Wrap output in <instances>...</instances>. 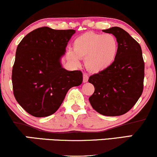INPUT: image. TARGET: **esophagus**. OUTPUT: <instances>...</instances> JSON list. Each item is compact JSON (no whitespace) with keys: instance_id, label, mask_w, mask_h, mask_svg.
I'll list each match as a JSON object with an SVG mask.
<instances>
[{"instance_id":"34e87169","label":"esophagus","mask_w":157,"mask_h":157,"mask_svg":"<svg viewBox=\"0 0 157 157\" xmlns=\"http://www.w3.org/2000/svg\"><path fill=\"white\" fill-rule=\"evenodd\" d=\"M88 80V75L87 74L83 75V82H87Z\"/></svg>"}]
</instances>
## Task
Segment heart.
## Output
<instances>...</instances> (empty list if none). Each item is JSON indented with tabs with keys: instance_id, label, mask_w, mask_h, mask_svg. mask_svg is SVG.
Listing matches in <instances>:
<instances>
[{
	"instance_id": "1",
	"label": "heart",
	"mask_w": 157,
	"mask_h": 157,
	"mask_svg": "<svg viewBox=\"0 0 157 157\" xmlns=\"http://www.w3.org/2000/svg\"><path fill=\"white\" fill-rule=\"evenodd\" d=\"M118 52V40L113 34L87 32L75 39L73 50L68 51V56L77 63L80 58H85L87 69L97 72L108 68Z\"/></svg>"
}]
</instances>
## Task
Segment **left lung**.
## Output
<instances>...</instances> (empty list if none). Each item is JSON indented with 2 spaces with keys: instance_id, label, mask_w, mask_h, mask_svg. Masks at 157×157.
I'll return each instance as SVG.
<instances>
[{
  "instance_id": "left-lung-1",
  "label": "left lung",
  "mask_w": 157,
  "mask_h": 157,
  "mask_svg": "<svg viewBox=\"0 0 157 157\" xmlns=\"http://www.w3.org/2000/svg\"><path fill=\"white\" fill-rule=\"evenodd\" d=\"M103 31L116 36L118 52L108 68L88 79L95 88L89 101L103 116H121L132 108L142 95L145 75L142 50L122 28L113 27Z\"/></svg>"
}]
</instances>
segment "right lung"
Segmentation results:
<instances>
[{"instance_id": "right-lung-1", "label": "right lung", "mask_w": 157, "mask_h": 157, "mask_svg": "<svg viewBox=\"0 0 157 157\" xmlns=\"http://www.w3.org/2000/svg\"><path fill=\"white\" fill-rule=\"evenodd\" d=\"M75 33L41 27L30 32L18 44L12 69L13 92L19 105L31 116L53 114L68 90L82 83V71H67L60 64Z\"/></svg>"}]
</instances>
